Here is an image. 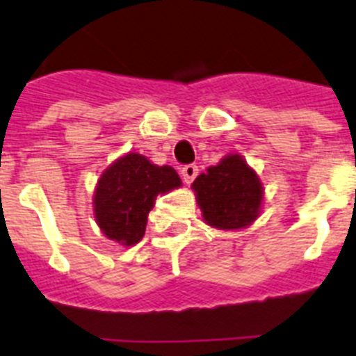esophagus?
<instances>
[{
    "instance_id": "34e87169",
    "label": "esophagus",
    "mask_w": 356,
    "mask_h": 356,
    "mask_svg": "<svg viewBox=\"0 0 356 356\" xmlns=\"http://www.w3.org/2000/svg\"><path fill=\"white\" fill-rule=\"evenodd\" d=\"M197 174H199V168H197L195 165H186L181 168V175L186 184H190V182L197 177Z\"/></svg>"
}]
</instances>
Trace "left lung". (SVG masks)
I'll list each match as a JSON object with an SVG mask.
<instances>
[{
  "label": "left lung",
  "mask_w": 356,
  "mask_h": 356,
  "mask_svg": "<svg viewBox=\"0 0 356 356\" xmlns=\"http://www.w3.org/2000/svg\"><path fill=\"white\" fill-rule=\"evenodd\" d=\"M191 190L202 211V220L220 231L245 229L264 209V184L245 161L233 152L208 166L193 181Z\"/></svg>",
  "instance_id": "obj_1"
}]
</instances>
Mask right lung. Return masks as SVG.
Segmentation results:
<instances>
[{
	"mask_svg": "<svg viewBox=\"0 0 356 356\" xmlns=\"http://www.w3.org/2000/svg\"><path fill=\"white\" fill-rule=\"evenodd\" d=\"M182 186L172 166L154 165L143 154L127 152L100 174L92 193V213L98 227L122 247L140 242L157 195Z\"/></svg>",
	"mask_w": 356,
	"mask_h": 356,
	"instance_id": "right-lung-1",
	"label": "right lung"
}]
</instances>
